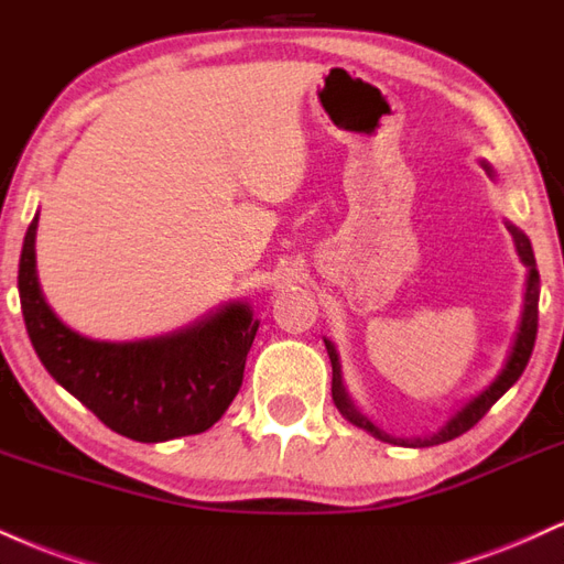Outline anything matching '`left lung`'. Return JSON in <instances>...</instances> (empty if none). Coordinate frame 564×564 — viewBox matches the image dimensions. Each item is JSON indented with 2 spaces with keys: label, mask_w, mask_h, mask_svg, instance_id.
<instances>
[{
  "label": "left lung",
  "mask_w": 564,
  "mask_h": 564,
  "mask_svg": "<svg viewBox=\"0 0 564 564\" xmlns=\"http://www.w3.org/2000/svg\"><path fill=\"white\" fill-rule=\"evenodd\" d=\"M480 165H482V169H486L488 176L496 178V171H494L491 163L480 161ZM507 229H509V235H512L514 248H518V256H520L522 267L528 269V274H525V290H522L520 322H518V329H514V337H512V348H509V354H507V359H505V367H501V372L494 377L491 386H488L486 390H480L478 395H473V399H469L462 409H456V412L448 416V420L443 422L438 430H435V433L412 435V438H395V435H390V433H386V430L377 427L375 422L369 420V416L364 414L359 406H356L354 399H350L348 390H346V382H343L340 356H337L335 343L324 337V346H327L329 361H333V401H335L337 412L346 416L350 425L367 430L369 435H375V438H380V441H386V443H393V446H409V448L438 446V443L459 438V435L467 433L469 427L478 425L482 416H486L488 409H491L494 403L499 401L501 395H505L507 390L520 380V375L525 372L528 361H531V354H533V346H535V333H539L541 276H539V269H535V256H533L531 240H528L525 231L518 229V227H514V224H509V221H507Z\"/></svg>",
  "instance_id": "obj_1"
}]
</instances>
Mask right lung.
<instances>
[{"instance_id": "right-lung-1", "label": "right lung", "mask_w": 564, "mask_h": 564, "mask_svg": "<svg viewBox=\"0 0 564 564\" xmlns=\"http://www.w3.org/2000/svg\"><path fill=\"white\" fill-rule=\"evenodd\" d=\"M33 216L18 263V293L31 346L44 369L118 435L163 443L205 433L242 386L258 322L248 301H231L187 327L148 340L108 343L57 319L36 274Z\"/></svg>"}]
</instances>
